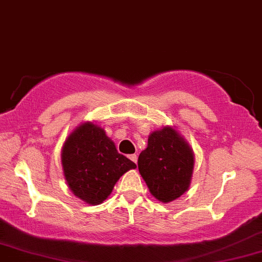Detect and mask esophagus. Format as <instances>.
Here are the masks:
<instances>
[{"instance_id":"1","label":"esophagus","mask_w":262,"mask_h":262,"mask_svg":"<svg viewBox=\"0 0 262 262\" xmlns=\"http://www.w3.org/2000/svg\"><path fill=\"white\" fill-rule=\"evenodd\" d=\"M128 158H130V160L134 161L135 164H137V159H138V158H137L136 154H131V156H128Z\"/></svg>"}]
</instances>
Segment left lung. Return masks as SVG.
Listing matches in <instances>:
<instances>
[{
  "label": "left lung",
  "mask_w": 262,
  "mask_h": 262,
  "mask_svg": "<svg viewBox=\"0 0 262 262\" xmlns=\"http://www.w3.org/2000/svg\"><path fill=\"white\" fill-rule=\"evenodd\" d=\"M194 169V153L172 126L150 132L148 146L138 157V170L150 194L172 202L188 190Z\"/></svg>",
  "instance_id": "obj_1"
}]
</instances>
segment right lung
<instances>
[{"label":"right lung","mask_w":262,"mask_h":262,"mask_svg":"<svg viewBox=\"0 0 262 262\" xmlns=\"http://www.w3.org/2000/svg\"><path fill=\"white\" fill-rule=\"evenodd\" d=\"M62 166L73 194L90 205L111 195L119 179L136 164L118 153L104 128L92 121L76 126L62 148Z\"/></svg>","instance_id":"add662e5"}]
</instances>
